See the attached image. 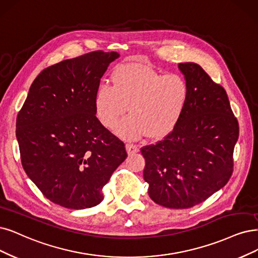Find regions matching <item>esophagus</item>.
<instances>
[{
  "label": "esophagus",
  "instance_id": "1",
  "mask_svg": "<svg viewBox=\"0 0 258 258\" xmlns=\"http://www.w3.org/2000/svg\"><path fill=\"white\" fill-rule=\"evenodd\" d=\"M125 149H126V152H127L128 155L135 154V153H137V152H139V147H137V146H135V145H130V144H127V145L125 146Z\"/></svg>",
  "mask_w": 258,
  "mask_h": 258
}]
</instances>
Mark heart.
Wrapping results in <instances>:
<instances>
[{
    "instance_id": "obj_1",
    "label": "heart",
    "mask_w": 258,
    "mask_h": 258,
    "mask_svg": "<svg viewBox=\"0 0 258 258\" xmlns=\"http://www.w3.org/2000/svg\"><path fill=\"white\" fill-rule=\"evenodd\" d=\"M111 80L112 86L103 84L95 91L93 109L102 125L111 127L127 106L130 114L113 127L121 138H164L187 109L190 88L180 75H163L147 66L123 64L114 70Z\"/></svg>"
}]
</instances>
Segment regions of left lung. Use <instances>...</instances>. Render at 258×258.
<instances>
[{
	"mask_svg": "<svg viewBox=\"0 0 258 258\" xmlns=\"http://www.w3.org/2000/svg\"><path fill=\"white\" fill-rule=\"evenodd\" d=\"M190 99L176 127L156 145L141 149L149 196L168 208H189L223 188L233 173L239 136L226 91L200 64L179 63Z\"/></svg>",
	"mask_w": 258,
	"mask_h": 258,
	"instance_id": "8db88e82",
	"label": "left lung"
}]
</instances>
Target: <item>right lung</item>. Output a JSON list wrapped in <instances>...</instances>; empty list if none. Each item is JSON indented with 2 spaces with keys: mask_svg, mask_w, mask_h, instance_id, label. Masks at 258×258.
Returning a JSON list of instances; mask_svg holds the SVG:
<instances>
[{
  "mask_svg": "<svg viewBox=\"0 0 258 258\" xmlns=\"http://www.w3.org/2000/svg\"><path fill=\"white\" fill-rule=\"evenodd\" d=\"M117 52L95 51L44 69L18 113L16 136L27 176L55 204L84 209L127 157L93 109L100 81Z\"/></svg>",
  "mask_w": 258,
  "mask_h": 258,
  "instance_id": "obj_1",
  "label": "right lung"
}]
</instances>
